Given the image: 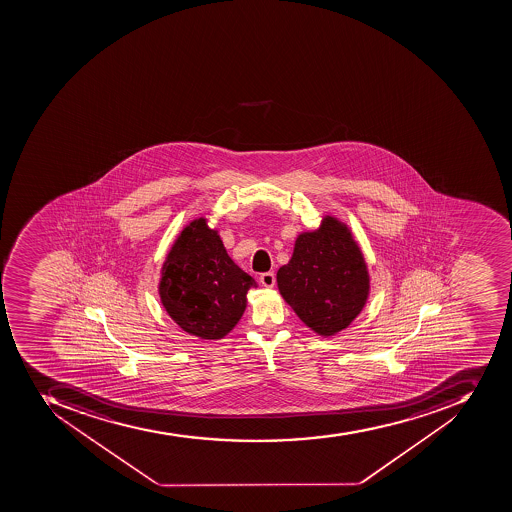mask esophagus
Here are the masks:
<instances>
[{"mask_svg": "<svg viewBox=\"0 0 512 512\" xmlns=\"http://www.w3.org/2000/svg\"><path fill=\"white\" fill-rule=\"evenodd\" d=\"M259 282L266 286V288H272V286L275 285L274 272H264V274H261V277H259Z\"/></svg>", "mask_w": 512, "mask_h": 512, "instance_id": "1", "label": "esophagus"}]
</instances>
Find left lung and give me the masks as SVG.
Returning a JSON list of instances; mask_svg holds the SVG:
<instances>
[{
  "mask_svg": "<svg viewBox=\"0 0 512 512\" xmlns=\"http://www.w3.org/2000/svg\"><path fill=\"white\" fill-rule=\"evenodd\" d=\"M278 290L302 322L322 336L344 330L368 296V272L351 232L334 218L299 235L291 261L277 272Z\"/></svg>",
  "mask_w": 512,
  "mask_h": 512,
  "instance_id": "left-lung-1",
  "label": "left lung"
}]
</instances>
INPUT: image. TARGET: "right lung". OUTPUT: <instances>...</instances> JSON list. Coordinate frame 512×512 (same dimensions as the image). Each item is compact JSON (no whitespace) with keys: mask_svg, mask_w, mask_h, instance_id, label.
<instances>
[{"mask_svg":"<svg viewBox=\"0 0 512 512\" xmlns=\"http://www.w3.org/2000/svg\"><path fill=\"white\" fill-rule=\"evenodd\" d=\"M160 296L166 312L187 333L221 339L243 315L246 293L256 285L229 258L216 230L203 218L190 222L169 251Z\"/></svg>","mask_w":512,"mask_h":512,"instance_id":"obj_1","label":"right lung"}]
</instances>
